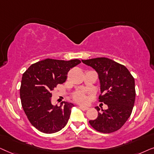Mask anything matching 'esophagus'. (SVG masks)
<instances>
[{
  "instance_id": "1",
  "label": "esophagus",
  "mask_w": 154,
  "mask_h": 154,
  "mask_svg": "<svg viewBox=\"0 0 154 154\" xmlns=\"http://www.w3.org/2000/svg\"><path fill=\"white\" fill-rule=\"evenodd\" d=\"M79 108H80L81 109L83 110H87L89 108V107H87V106H79Z\"/></svg>"
}]
</instances>
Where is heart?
<instances>
[{
	"mask_svg": "<svg viewBox=\"0 0 154 154\" xmlns=\"http://www.w3.org/2000/svg\"><path fill=\"white\" fill-rule=\"evenodd\" d=\"M73 98L75 101L78 102L79 103H86L87 102L88 97L85 92L77 91L73 96Z\"/></svg>",
	"mask_w": 154,
	"mask_h": 154,
	"instance_id": "1",
	"label": "heart"
}]
</instances>
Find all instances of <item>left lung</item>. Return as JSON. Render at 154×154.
<instances>
[{
  "label": "left lung",
  "mask_w": 154,
  "mask_h": 154,
  "mask_svg": "<svg viewBox=\"0 0 154 154\" xmlns=\"http://www.w3.org/2000/svg\"><path fill=\"white\" fill-rule=\"evenodd\" d=\"M98 73L101 95L99 101L108 106V109L99 112L98 117L89 120L92 128L102 133L118 130L125 123L132 113L135 101L134 79L124 65L107 58L82 60Z\"/></svg>",
  "instance_id": "obj_1"
}]
</instances>
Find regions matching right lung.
<instances>
[{"instance_id":"obj_1","label":"right lung","mask_w":154,"mask_h":154,"mask_svg":"<svg viewBox=\"0 0 154 154\" xmlns=\"http://www.w3.org/2000/svg\"><path fill=\"white\" fill-rule=\"evenodd\" d=\"M80 63L78 59L47 58L32 64L22 75L20 90L22 108L31 124L40 132H57L68 122L74 105L64 101L60 106H53L51 93L66 81L69 69Z\"/></svg>"}]
</instances>
